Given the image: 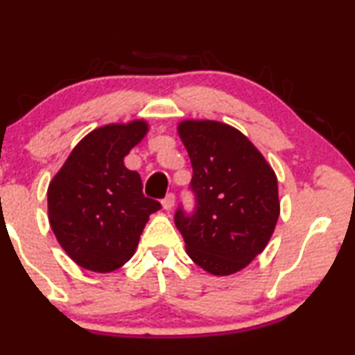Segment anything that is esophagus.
Returning <instances> with one entry per match:
<instances>
[{"label": "esophagus", "instance_id": "obj_1", "mask_svg": "<svg viewBox=\"0 0 355 355\" xmlns=\"http://www.w3.org/2000/svg\"><path fill=\"white\" fill-rule=\"evenodd\" d=\"M174 202H176V196H174V193H168V196L162 200V205L164 210H171L174 207Z\"/></svg>", "mask_w": 355, "mask_h": 355}]
</instances>
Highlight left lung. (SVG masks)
Returning a JSON list of instances; mask_svg holds the SVG:
<instances>
[{
	"label": "left lung",
	"mask_w": 355,
	"mask_h": 355,
	"mask_svg": "<svg viewBox=\"0 0 355 355\" xmlns=\"http://www.w3.org/2000/svg\"><path fill=\"white\" fill-rule=\"evenodd\" d=\"M192 163V211L174 223L187 255L208 273L232 275L268 244L279 216L276 174L239 130L216 121H184L178 128Z\"/></svg>",
	"instance_id": "obj_1"
}]
</instances>
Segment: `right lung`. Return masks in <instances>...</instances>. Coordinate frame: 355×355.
Instances as JSON below:
<instances>
[{
  "label": "right lung",
  "instance_id": "add662e5",
  "mask_svg": "<svg viewBox=\"0 0 355 355\" xmlns=\"http://www.w3.org/2000/svg\"><path fill=\"white\" fill-rule=\"evenodd\" d=\"M145 121L95 129L72 150L48 187V216L66 254L82 268L110 273L134 255L162 203L142 192L124 157L147 134Z\"/></svg>",
  "mask_w": 355,
  "mask_h": 355
}]
</instances>
